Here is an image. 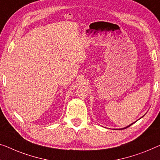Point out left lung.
<instances>
[{"label":"left lung","mask_w":160,"mask_h":160,"mask_svg":"<svg viewBox=\"0 0 160 160\" xmlns=\"http://www.w3.org/2000/svg\"><path fill=\"white\" fill-rule=\"evenodd\" d=\"M133 123H132V124H130V125H128V126H126V127H125V128H121V129H124V128H128V127H129V126H131V125H132Z\"/></svg>","instance_id":"obj_1"}]
</instances>
